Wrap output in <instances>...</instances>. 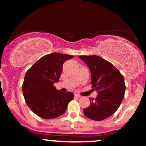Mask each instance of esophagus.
<instances>
[{
    "mask_svg": "<svg viewBox=\"0 0 146 146\" xmlns=\"http://www.w3.org/2000/svg\"><path fill=\"white\" fill-rule=\"evenodd\" d=\"M74 95H75V98H81V96H80V95H78V94H75Z\"/></svg>",
    "mask_w": 146,
    "mask_h": 146,
    "instance_id": "1",
    "label": "esophagus"
}]
</instances>
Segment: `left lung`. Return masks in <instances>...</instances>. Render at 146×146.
I'll return each instance as SVG.
<instances>
[{
    "label": "left lung",
    "instance_id": "obj_1",
    "mask_svg": "<svg viewBox=\"0 0 146 146\" xmlns=\"http://www.w3.org/2000/svg\"><path fill=\"white\" fill-rule=\"evenodd\" d=\"M79 57L90 68V84L98 94L95 100H90V104L84 109V114L95 121L106 119L116 112L124 98V78L113 64L101 57L95 55Z\"/></svg>",
    "mask_w": 146,
    "mask_h": 146
}]
</instances>
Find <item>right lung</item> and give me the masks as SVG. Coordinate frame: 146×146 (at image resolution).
<instances>
[{"mask_svg": "<svg viewBox=\"0 0 146 146\" xmlns=\"http://www.w3.org/2000/svg\"><path fill=\"white\" fill-rule=\"evenodd\" d=\"M73 56L52 53L42 57L25 74L22 88L26 104L41 118L49 119L63 115L74 98L71 92L62 93L53 84L58 82L63 63Z\"/></svg>", "mask_w": 146, "mask_h": 146, "instance_id": "1", "label": "right lung"}]
</instances>
